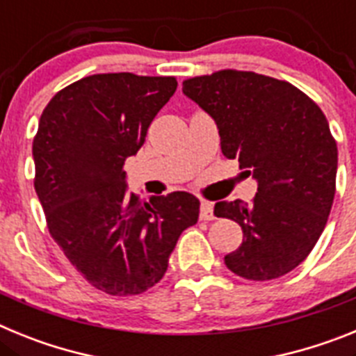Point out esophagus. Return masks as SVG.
Returning a JSON list of instances; mask_svg holds the SVG:
<instances>
[{"instance_id":"esophagus-1","label":"esophagus","mask_w":356,"mask_h":356,"mask_svg":"<svg viewBox=\"0 0 356 356\" xmlns=\"http://www.w3.org/2000/svg\"><path fill=\"white\" fill-rule=\"evenodd\" d=\"M200 217L203 221H212V219H216V216H213V205L210 201H201Z\"/></svg>"}]
</instances>
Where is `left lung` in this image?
Segmentation results:
<instances>
[{
    "label": "left lung",
    "instance_id": "8db88e82",
    "mask_svg": "<svg viewBox=\"0 0 356 356\" xmlns=\"http://www.w3.org/2000/svg\"><path fill=\"white\" fill-rule=\"evenodd\" d=\"M184 94L216 121L222 155L259 184L250 205L216 203L244 234L226 267L254 282L287 275L319 241L335 196L337 143L323 110L289 81L235 69L188 78Z\"/></svg>",
    "mask_w": 356,
    "mask_h": 356
}]
</instances>
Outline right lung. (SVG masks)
I'll list each match as a JSON object with an SVG mask.
<instances>
[{
	"label": "right lung",
	"mask_w": 356,
	"mask_h": 356,
	"mask_svg": "<svg viewBox=\"0 0 356 356\" xmlns=\"http://www.w3.org/2000/svg\"><path fill=\"white\" fill-rule=\"evenodd\" d=\"M178 81L106 72L67 85L44 108L33 139L35 193L53 241L92 287L135 296L159 284L200 200L127 194V159Z\"/></svg>",
	"instance_id": "obj_1"
}]
</instances>
